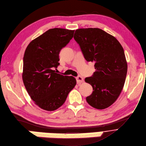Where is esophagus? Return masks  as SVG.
<instances>
[{
    "label": "esophagus",
    "instance_id": "34e87169",
    "mask_svg": "<svg viewBox=\"0 0 146 146\" xmlns=\"http://www.w3.org/2000/svg\"><path fill=\"white\" fill-rule=\"evenodd\" d=\"M76 82L78 83H81L84 81V79L82 76H79L78 77H76Z\"/></svg>",
    "mask_w": 146,
    "mask_h": 146
}]
</instances>
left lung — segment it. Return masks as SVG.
Masks as SVG:
<instances>
[{"mask_svg":"<svg viewBox=\"0 0 146 146\" xmlns=\"http://www.w3.org/2000/svg\"><path fill=\"white\" fill-rule=\"evenodd\" d=\"M74 38L85 59L95 64L94 75L85 79L93 88L86 100L96 109L107 108L117 100L124 85L127 62L123 48L114 36L99 28L78 29Z\"/></svg>","mask_w":146,"mask_h":146,"instance_id":"8db88e82","label":"left lung"}]
</instances>
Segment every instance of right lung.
<instances>
[{"label": "right lung", "instance_id": "1", "mask_svg": "<svg viewBox=\"0 0 146 146\" xmlns=\"http://www.w3.org/2000/svg\"><path fill=\"white\" fill-rule=\"evenodd\" d=\"M75 30L49 29L32 40L23 56L22 80L28 94L40 108L52 111L65 102L76 81L56 72L59 54L72 38Z\"/></svg>", "mask_w": 146, "mask_h": 146}]
</instances>
